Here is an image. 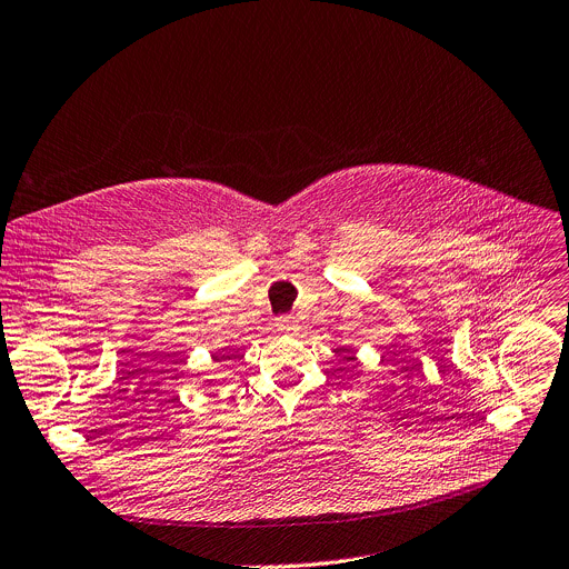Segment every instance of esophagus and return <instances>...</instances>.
Masks as SVG:
<instances>
[{"label":"esophagus","instance_id":"esophagus-1","mask_svg":"<svg viewBox=\"0 0 569 569\" xmlns=\"http://www.w3.org/2000/svg\"><path fill=\"white\" fill-rule=\"evenodd\" d=\"M277 329H279L281 333H295V331L299 329V325L295 322V318L283 316V318H279V320H277Z\"/></svg>","mask_w":569,"mask_h":569}]
</instances>
